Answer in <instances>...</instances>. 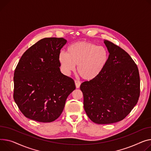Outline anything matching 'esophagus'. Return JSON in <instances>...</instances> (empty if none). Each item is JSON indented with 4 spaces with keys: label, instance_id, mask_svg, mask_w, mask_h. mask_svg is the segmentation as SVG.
Segmentation results:
<instances>
[{
    "label": "esophagus",
    "instance_id": "1",
    "mask_svg": "<svg viewBox=\"0 0 151 151\" xmlns=\"http://www.w3.org/2000/svg\"><path fill=\"white\" fill-rule=\"evenodd\" d=\"M75 83L76 88H79L80 87V85H81V83H80L79 81H77V80H75Z\"/></svg>",
    "mask_w": 151,
    "mask_h": 151
}]
</instances>
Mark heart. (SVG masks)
<instances>
[{
  "instance_id": "obj_1",
  "label": "heart",
  "mask_w": 151,
  "mask_h": 151,
  "mask_svg": "<svg viewBox=\"0 0 151 151\" xmlns=\"http://www.w3.org/2000/svg\"><path fill=\"white\" fill-rule=\"evenodd\" d=\"M58 60L65 73L70 74L78 65V75L86 81H92L103 72L109 60V52L103 46L77 42L68 47L67 53L60 52Z\"/></svg>"
}]
</instances>
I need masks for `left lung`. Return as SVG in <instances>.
Here are the masks:
<instances>
[{"mask_svg":"<svg viewBox=\"0 0 151 151\" xmlns=\"http://www.w3.org/2000/svg\"><path fill=\"white\" fill-rule=\"evenodd\" d=\"M107 64L97 78L80 86L84 108L92 121L107 124L123 119L137 104L140 80L137 64L123 49L107 40Z\"/></svg>","mask_w":151,"mask_h":151,"instance_id":"left-lung-1","label":"left lung"}]
</instances>
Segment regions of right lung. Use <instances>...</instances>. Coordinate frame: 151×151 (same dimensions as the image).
I'll return each mask as SVG.
<instances>
[{"mask_svg": "<svg viewBox=\"0 0 151 151\" xmlns=\"http://www.w3.org/2000/svg\"><path fill=\"white\" fill-rule=\"evenodd\" d=\"M67 43L63 37H46L23 54L14 73V101L24 115L50 123L62 114L74 80L60 71L58 55Z\"/></svg>", "mask_w": 151, "mask_h": 151, "instance_id": "obj_1", "label": "right lung"}]
</instances>
